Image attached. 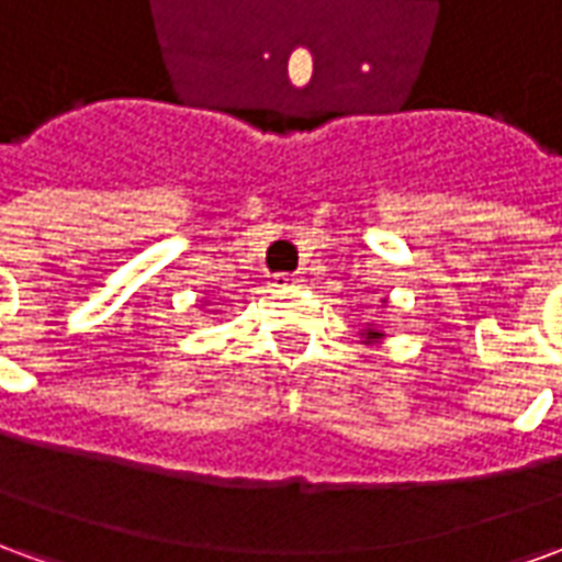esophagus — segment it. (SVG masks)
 I'll list each match as a JSON object with an SVG mask.
<instances>
[{
	"mask_svg": "<svg viewBox=\"0 0 562 562\" xmlns=\"http://www.w3.org/2000/svg\"><path fill=\"white\" fill-rule=\"evenodd\" d=\"M301 277H289V273H282V277H273V285H277V289H297V285H301Z\"/></svg>",
	"mask_w": 562,
	"mask_h": 562,
	"instance_id": "obj_1",
	"label": "esophagus"
}]
</instances>
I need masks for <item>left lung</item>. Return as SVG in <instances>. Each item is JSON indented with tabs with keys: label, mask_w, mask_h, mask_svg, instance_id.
Returning a JSON list of instances; mask_svg holds the SVG:
<instances>
[{
	"label": "left lung",
	"mask_w": 562,
	"mask_h": 562,
	"mask_svg": "<svg viewBox=\"0 0 562 562\" xmlns=\"http://www.w3.org/2000/svg\"><path fill=\"white\" fill-rule=\"evenodd\" d=\"M382 304H389V301H382ZM361 337H364L367 346H376V342L385 340V330H379L376 325H367L364 334H361Z\"/></svg>",
	"instance_id": "1"
}]
</instances>
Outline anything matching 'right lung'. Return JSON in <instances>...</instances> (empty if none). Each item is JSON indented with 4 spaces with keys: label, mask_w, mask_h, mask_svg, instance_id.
Returning a JSON list of instances; mask_svg holds the SVG:
<instances>
[{
    "label": "right lung",
    "mask_w": 562,
    "mask_h": 562,
    "mask_svg": "<svg viewBox=\"0 0 562 562\" xmlns=\"http://www.w3.org/2000/svg\"><path fill=\"white\" fill-rule=\"evenodd\" d=\"M204 304H207V301H204Z\"/></svg>",
    "instance_id": "right-lung-1"
}]
</instances>
